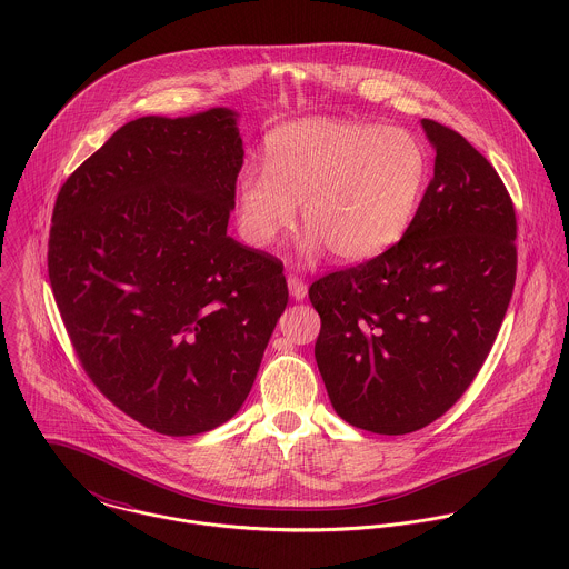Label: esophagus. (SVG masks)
I'll return each instance as SVG.
<instances>
[{"label": "esophagus", "mask_w": 569, "mask_h": 569, "mask_svg": "<svg viewBox=\"0 0 569 569\" xmlns=\"http://www.w3.org/2000/svg\"><path fill=\"white\" fill-rule=\"evenodd\" d=\"M287 284H289V291H291V298L296 300H305L307 298V282L298 276H289L287 278Z\"/></svg>", "instance_id": "1"}]
</instances>
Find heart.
Returning <instances> with one entry per match:
<instances>
[{
	"label": "heart",
	"mask_w": 569,
	"mask_h": 569,
	"mask_svg": "<svg viewBox=\"0 0 569 569\" xmlns=\"http://www.w3.org/2000/svg\"><path fill=\"white\" fill-rule=\"evenodd\" d=\"M425 153L403 129L309 118L276 129L264 168L247 166L237 181L244 241L269 247L293 228L298 203L311 251L355 262L395 243L425 181Z\"/></svg>",
	"instance_id": "heart-1"
}]
</instances>
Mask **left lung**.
Instances as JSON below:
<instances>
[{
    "label": "left lung",
    "instance_id": "8db88e82",
    "mask_svg": "<svg viewBox=\"0 0 569 569\" xmlns=\"http://www.w3.org/2000/svg\"><path fill=\"white\" fill-rule=\"evenodd\" d=\"M433 177L401 241L309 287L335 411L401 436L440 418L487 361L517 278L512 199L458 131L422 120Z\"/></svg>",
    "mask_w": 569,
    "mask_h": 569
}]
</instances>
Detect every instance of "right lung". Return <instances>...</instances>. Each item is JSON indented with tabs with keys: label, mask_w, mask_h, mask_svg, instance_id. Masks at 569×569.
<instances>
[{
	"label": "right lung",
	"mask_w": 569,
	"mask_h": 569,
	"mask_svg": "<svg viewBox=\"0 0 569 569\" xmlns=\"http://www.w3.org/2000/svg\"><path fill=\"white\" fill-rule=\"evenodd\" d=\"M243 166L230 109L120 127L59 190L48 276L91 383L163 436L243 406L289 302L282 260L228 237Z\"/></svg>",
	"instance_id": "obj_1"
}]
</instances>
